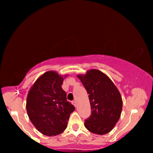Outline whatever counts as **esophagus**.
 I'll return each mask as SVG.
<instances>
[{"label":"esophagus","mask_w":153,"mask_h":153,"mask_svg":"<svg viewBox=\"0 0 153 153\" xmlns=\"http://www.w3.org/2000/svg\"><path fill=\"white\" fill-rule=\"evenodd\" d=\"M72 103H73V104L75 105V106H76V105H77V101H75V100L73 101Z\"/></svg>","instance_id":"1"}]
</instances>
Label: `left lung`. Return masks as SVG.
I'll use <instances>...</instances> for the list:
<instances>
[{
	"mask_svg": "<svg viewBox=\"0 0 153 153\" xmlns=\"http://www.w3.org/2000/svg\"><path fill=\"white\" fill-rule=\"evenodd\" d=\"M87 94L91 114L85 120V127L91 133L103 135L113 129L120 117L122 97L117 87L106 75L97 69L78 75Z\"/></svg>",
	"mask_w": 153,
	"mask_h": 153,
	"instance_id": "1",
	"label": "left lung"
}]
</instances>
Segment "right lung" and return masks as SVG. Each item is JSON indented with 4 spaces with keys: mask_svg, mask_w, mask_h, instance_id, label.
I'll list each match as a JSON object with an SVG mask.
<instances>
[{
    "mask_svg": "<svg viewBox=\"0 0 153 153\" xmlns=\"http://www.w3.org/2000/svg\"><path fill=\"white\" fill-rule=\"evenodd\" d=\"M67 75H65V77ZM64 78L50 71L39 77L30 87L26 111L33 125L45 136H56L66 129L75 107L66 99L62 89Z\"/></svg>",
    "mask_w": 153,
    "mask_h": 153,
    "instance_id": "obj_1",
    "label": "right lung"
}]
</instances>
